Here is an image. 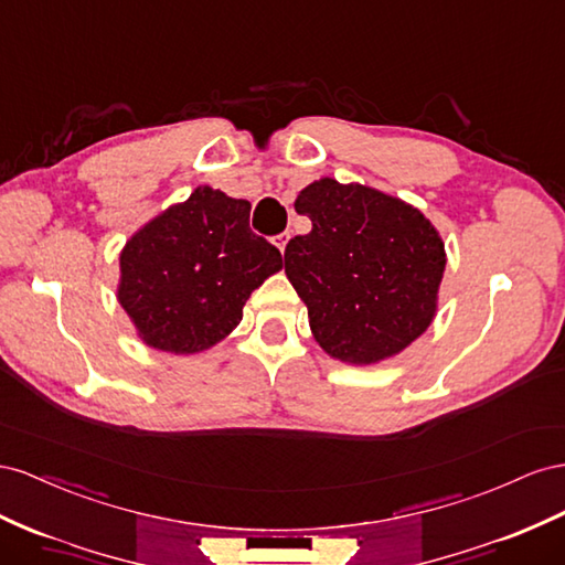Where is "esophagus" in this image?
Returning <instances> with one entry per match:
<instances>
[{
    "mask_svg": "<svg viewBox=\"0 0 565 565\" xmlns=\"http://www.w3.org/2000/svg\"><path fill=\"white\" fill-rule=\"evenodd\" d=\"M288 238H291V234H288V232H284V234H279L277 238H274V244H277V246H279V250H281V253L286 250V244H288Z\"/></svg>",
    "mask_w": 565,
    "mask_h": 565,
    "instance_id": "1",
    "label": "esophagus"
}]
</instances>
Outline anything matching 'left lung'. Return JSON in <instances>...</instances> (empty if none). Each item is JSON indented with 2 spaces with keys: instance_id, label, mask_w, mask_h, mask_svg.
<instances>
[{
  "instance_id": "left-lung-1",
  "label": "left lung",
  "mask_w": 565,
  "mask_h": 565,
  "mask_svg": "<svg viewBox=\"0 0 565 565\" xmlns=\"http://www.w3.org/2000/svg\"><path fill=\"white\" fill-rule=\"evenodd\" d=\"M296 213L312 220V232L288 241L284 267L321 350L376 364L430 327L447 257L422 211L324 177L298 193Z\"/></svg>"
}]
</instances>
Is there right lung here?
<instances>
[{
	"label": "right lung",
	"mask_w": 565,
	"mask_h": 565,
	"mask_svg": "<svg viewBox=\"0 0 565 565\" xmlns=\"http://www.w3.org/2000/svg\"><path fill=\"white\" fill-rule=\"evenodd\" d=\"M250 203L199 186L132 234L118 302L149 348L193 354L227 338L281 253L250 232Z\"/></svg>",
	"instance_id": "obj_1"
}]
</instances>
